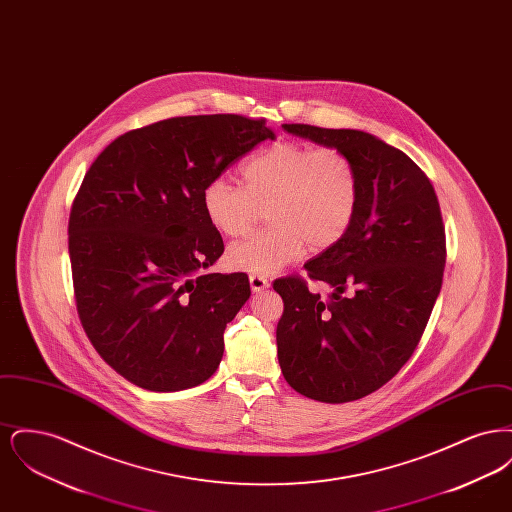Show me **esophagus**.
Here are the masks:
<instances>
[{
  "mask_svg": "<svg viewBox=\"0 0 512 512\" xmlns=\"http://www.w3.org/2000/svg\"><path fill=\"white\" fill-rule=\"evenodd\" d=\"M249 284H251L253 292H263V290H267L268 286H270L267 278L261 276V274H251L249 276Z\"/></svg>",
  "mask_w": 512,
  "mask_h": 512,
  "instance_id": "esophagus-1",
  "label": "esophagus"
}]
</instances>
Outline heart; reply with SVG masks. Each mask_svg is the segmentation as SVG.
<instances>
[{
  "mask_svg": "<svg viewBox=\"0 0 512 512\" xmlns=\"http://www.w3.org/2000/svg\"><path fill=\"white\" fill-rule=\"evenodd\" d=\"M242 174L245 186L217 176L203 190L207 219L228 238L247 234L268 211L267 230L230 245L234 270L278 272L301 259L307 244L313 251L340 244L357 217L361 176L340 147L280 140L253 153Z\"/></svg>",
  "mask_w": 512,
  "mask_h": 512,
  "instance_id": "obj_1",
  "label": "heart"
}]
</instances>
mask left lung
<instances>
[{
  "label": "left lung",
  "instance_id": "left-lung-1",
  "mask_svg": "<svg viewBox=\"0 0 512 512\" xmlns=\"http://www.w3.org/2000/svg\"><path fill=\"white\" fill-rule=\"evenodd\" d=\"M292 134L343 149L361 176V203L340 244L305 263L326 282L328 301L301 276L276 278L284 301L276 326L286 382L322 403H347L380 390L418 345L438 299L445 226L438 195L401 149L361 130L284 124Z\"/></svg>",
  "mask_w": 512,
  "mask_h": 512
}]
</instances>
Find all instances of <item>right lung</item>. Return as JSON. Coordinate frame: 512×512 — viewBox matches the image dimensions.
I'll list each match as a JSON object with an SVG mask.
<instances>
[{"label": "right lung", "mask_w": 512, "mask_h": 512, "mask_svg": "<svg viewBox=\"0 0 512 512\" xmlns=\"http://www.w3.org/2000/svg\"><path fill=\"white\" fill-rule=\"evenodd\" d=\"M267 138L265 119L172 117L122 134L86 172L69 217L76 311L128 382L188 390L219 368L251 290L245 272H203L224 251L203 190Z\"/></svg>", "instance_id": "obj_1"}]
</instances>
